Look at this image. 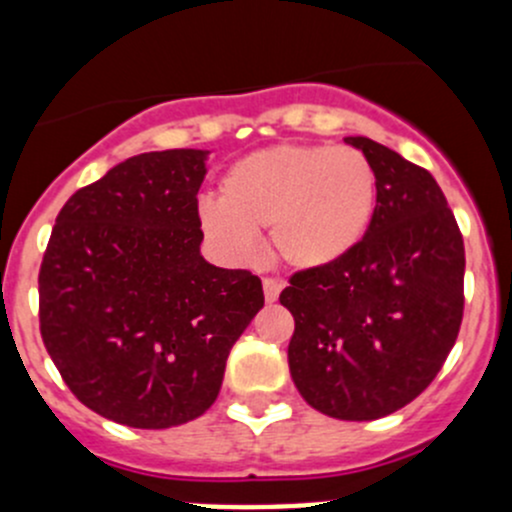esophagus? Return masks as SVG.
I'll return each instance as SVG.
<instances>
[{"label": "esophagus", "instance_id": "34e87169", "mask_svg": "<svg viewBox=\"0 0 512 512\" xmlns=\"http://www.w3.org/2000/svg\"><path fill=\"white\" fill-rule=\"evenodd\" d=\"M283 291V283L276 281V278H263V295H266L268 303L278 300V295Z\"/></svg>", "mask_w": 512, "mask_h": 512}]
</instances>
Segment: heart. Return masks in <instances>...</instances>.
I'll return each mask as SVG.
<instances>
[{"mask_svg":"<svg viewBox=\"0 0 512 512\" xmlns=\"http://www.w3.org/2000/svg\"><path fill=\"white\" fill-rule=\"evenodd\" d=\"M377 212V175L355 147L283 145L241 157L219 182V199L199 204V226L226 261L254 263L258 231L273 254L300 271L350 256Z\"/></svg>","mask_w":512,"mask_h":512,"instance_id":"1","label":"heart"}]
</instances>
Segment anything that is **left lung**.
I'll use <instances>...</instances> for the list:
<instances>
[{
	"instance_id": "1",
	"label": "left lung",
	"mask_w": 512,
	"mask_h": 512,
	"mask_svg": "<svg viewBox=\"0 0 512 512\" xmlns=\"http://www.w3.org/2000/svg\"><path fill=\"white\" fill-rule=\"evenodd\" d=\"M377 175V212L342 261L298 271L281 293L295 330L291 377L342 421L407 407L439 374L463 318L466 251L436 179L370 138H345Z\"/></svg>"
}]
</instances>
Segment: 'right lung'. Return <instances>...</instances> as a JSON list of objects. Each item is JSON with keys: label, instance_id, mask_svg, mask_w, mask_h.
I'll return each mask as SVG.
<instances>
[{"label": "right lung", "instance_id": "right-lung-1", "mask_svg": "<svg viewBox=\"0 0 512 512\" xmlns=\"http://www.w3.org/2000/svg\"><path fill=\"white\" fill-rule=\"evenodd\" d=\"M204 150L142 152L78 189L39 271V323L78 402L133 429L207 412L263 308L261 278L199 254Z\"/></svg>", "mask_w": 512, "mask_h": 512}]
</instances>
